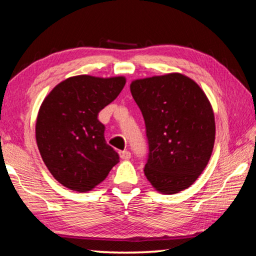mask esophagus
<instances>
[{
	"label": "esophagus",
	"instance_id": "esophagus-1",
	"mask_svg": "<svg viewBox=\"0 0 256 256\" xmlns=\"http://www.w3.org/2000/svg\"><path fill=\"white\" fill-rule=\"evenodd\" d=\"M120 158H122V159L126 160V159L131 158V152H130V151H128V150H124V151H120Z\"/></svg>",
	"mask_w": 256,
	"mask_h": 256
}]
</instances>
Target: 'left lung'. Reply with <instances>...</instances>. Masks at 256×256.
Listing matches in <instances>:
<instances>
[{
	"label": "left lung",
	"instance_id": "1",
	"mask_svg": "<svg viewBox=\"0 0 256 256\" xmlns=\"http://www.w3.org/2000/svg\"><path fill=\"white\" fill-rule=\"evenodd\" d=\"M130 88L146 124V177L164 194L190 188L214 144V115L206 94L180 73L136 80Z\"/></svg>",
	"mask_w": 256,
	"mask_h": 256
}]
</instances>
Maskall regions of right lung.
Segmentation results:
<instances>
[{"instance_id":"right-lung-1","label":"right lung","mask_w":256,"mask_h":256,"mask_svg":"<svg viewBox=\"0 0 256 256\" xmlns=\"http://www.w3.org/2000/svg\"><path fill=\"white\" fill-rule=\"evenodd\" d=\"M125 78L76 76L58 84L42 102L36 141L50 174L72 190L86 192L120 162L99 122L102 108L118 96Z\"/></svg>"}]
</instances>
